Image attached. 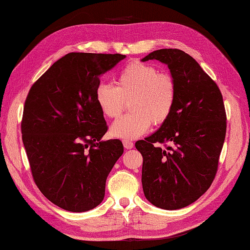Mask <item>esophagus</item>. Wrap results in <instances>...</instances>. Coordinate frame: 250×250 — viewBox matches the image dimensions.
I'll return each instance as SVG.
<instances>
[{
    "instance_id": "esophagus-1",
    "label": "esophagus",
    "mask_w": 250,
    "mask_h": 250,
    "mask_svg": "<svg viewBox=\"0 0 250 250\" xmlns=\"http://www.w3.org/2000/svg\"><path fill=\"white\" fill-rule=\"evenodd\" d=\"M123 145H124L125 149H127V150L132 149V147H134V144H132V141H130L128 139H124L123 140Z\"/></svg>"
}]
</instances>
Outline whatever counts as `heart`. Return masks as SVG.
<instances>
[{
    "label": "heart",
    "mask_w": 250,
    "mask_h": 250,
    "mask_svg": "<svg viewBox=\"0 0 250 250\" xmlns=\"http://www.w3.org/2000/svg\"><path fill=\"white\" fill-rule=\"evenodd\" d=\"M95 99L109 119H118L126 101H130L131 112L115 121L111 132L120 138L135 139L146 134L151 124L160 126L169 119L177 100V82L169 72H160L154 65L134 61L120 71L116 86H97Z\"/></svg>",
    "instance_id": "b5f03b06"
}]
</instances>
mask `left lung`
<instances>
[{
    "label": "left lung",
    "mask_w": 250,
    "mask_h": 250,
    "mask_svg": "<svg viewBox=\"0 0 250 250\" xmlns=\"http://www.w3.org/2000/svg\"><path fill=\"white\" fill-rule=\"evenodd\" d=\"M152 59L168 65L177 82V100L160 129L136 142L144 157L142 188L154 206L180 209L215 179L227 131L225 104L215 81L183 50L159 49L142 61Z\"/></svg>",
    "instance_id": "8db88e82"
}]
</instances>
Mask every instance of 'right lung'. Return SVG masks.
Masks as SVG:
<instances>
[{"label":"right lung","instance_id":"obj_1","mask_svg":"<svg viewBox=\"0 0 250 250\" xmlns=\"http://www.w3.org/2000/svg\"><path fill=\"white\" fill-rule=\"evenodd\" d=\"M124 58L69 53L34 82L25 98L21 134L33 180L64 210L98 206L106 177L124 152L119 139L100 141L108 126L95 99L101 75Z\"/></svg>","mask_w":250,"mask_h":250}]
</instances>
